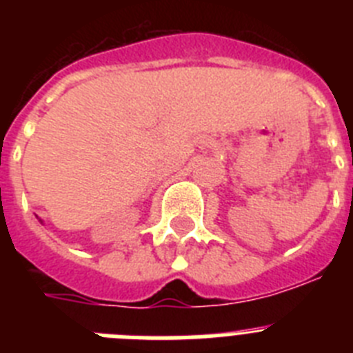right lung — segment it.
Masks as SVG:
<instances>
[{"label":"right lung","mask_w":353,"mask_h":353,"mask_svg":"<svg viewBox=\"0 0 353 353\" xmlns=\"http://www.w3.org/2000/svg\"><path fill=\"white\" fill-rule=\"evenodd\" d=\"M39 221H40V219H39ZM40 223H42V221H40Z\"/></svg>","instance_id":"add662e5"}]
</instances>
